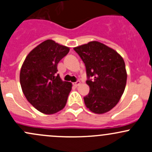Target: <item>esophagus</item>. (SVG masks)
I'll use <instances>...</instances> for the list:
<instances>
[{"mask_svg":"<svg viewBox=\"0 0 152 152\" xmlns=\"http://www.w3.org/2000/svg\"><path fill=\"white\" fill-rule=\"evenodd\" d=\"M80 84H81L80 81H76V82L73 83V85H74L75 87H78V86L80 85Z\"/></svg>","mask_w":152,"mask_h":152,"instance_id":"34e87169","label":"esophagus"}]
</instances>
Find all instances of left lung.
I'll use <instances>...</instances> for the list:
<instances>
[{
    "label": "left lung",
    "mask_w": 152,
    "mask_h": 152,
    "mask_svg": "<svg viewBox=\"0 0 152 152\" xmlns=\"http://www.w3.org/2000/svg\"><path fill=\"white\" fill-rule=\"evenodd\" d=\"M73 49L86 67V83L89 87V93L84 97L86 106L95 114L108 112L117 104L125 89L127 71L122 56L95 41Z\"/></svg>",
    "instance_id": "left-lung-1"
}]
</instances>
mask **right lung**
<instances>
[{
  "mask_svg": "<svg viewBox=\"0 0 152 152\" xmlns=\"http://www.w3.org/2000/svg\"><path fill=\"white\" fill-rule=\"evenodd\" d=\"M70 49L47 40L28 54L22 65L20 81L28 102L40 112L53 114L65 106L72 84L57 75V64Z\"/></svg>",
  "mask_w": 152,
  "mask_h": 152,
  "instance_id": "right-lung-1",
  "label": "right lung"
}]
</instances>
